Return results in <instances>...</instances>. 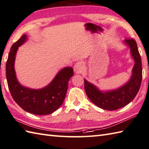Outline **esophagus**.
<instances>
[{
	"label": "esophagus",
	"instance_id": "esophagus-1",
	"mask_svg": "<svg viewBox=\"0 0 149 149\" xmlns=\"http://www.w3.org/2000/svg\"><path fill=\"white\" fill-rule=\"evenodd\" d=\"M83 66V63H81L80 62H77L74 66V71L76 73H80V72H81V71H82Z\"/></svg>",
	"mask_w": 149,
	"mask_h": 149
}]
</instances>
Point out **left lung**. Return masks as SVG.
I'll return each instance as SVG.
<instances>
[{"instance_id":"obj_1","label":"left lung","mask_w":149,"mask_h":149,"mask_svg":"<svg viewBox=\"0 0 149 149\" xmlns=\"http://www.w3.org/2000/svg\"><path fill=\"white\" fill-rule=\"evenodd\" d=\"M123 43L129 47L130 55L134 61L131 76L125 84L116 89L104 91L84 78L85 90L88 98L97 107L105 110H116L128 105L135 98L140 88L142 65L137 44L134 39L125 40Z\"/></svg>"}]
</instances>
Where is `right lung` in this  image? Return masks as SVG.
<instances>
[{
	"label": "right lung",
	"mask_w": 149,
	"mask_h": 149,
	"mask_svg": "<svg viewBox=\"0 0 149 149\" xmlns=\"http://www.w3.org/2000/svg\"><path fill=\"white\" fill-rule=\"evenodd\" d=\"M28 40L27 35H24L11 47L6 67L8 88L15 102L25 111L37 115L49 114L62 104L68 82L74 74L73 69L65 67L60 69L53 80L41 89L23 86L17 80L15 62L19 47Z\"/></svg>",
	"instance_id": "right-lung-1"
}]
</instances>
